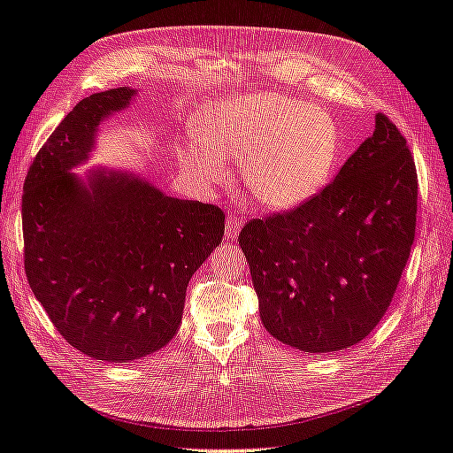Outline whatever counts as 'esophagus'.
I'll return each instance as SVG.
<instances>
[{"instance_id": "34e87169", "label": "esophagus", "mask_w": 453, "mask_h": 453, "mask_svg": "<svg viewBox=\"0 0 453 453\" xmlns=\"http://www.w3.org/2000/svg\"><path fill=\"white\" fill-rule=\"evenodd\" d=\"M242 219L236 213H230V217L226 219V226H225V236L228 240L236 238L240 234V228H242Z\"/></svg>"}]
</instances>
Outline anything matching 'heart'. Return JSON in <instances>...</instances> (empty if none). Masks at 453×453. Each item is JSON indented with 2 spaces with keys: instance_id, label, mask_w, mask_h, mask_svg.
<instances>
[{
  "instance_id": "heart-1",
  "label": "heart",
  "mask_w": 453,
  "mask_h": 453,
  "mask_svg": "<svg viewBox=\"0 0 453 453\" xmlns=\"http://www.w3.org/2000/svg\"><path fill=\"white\" fill-rule=\"evenodd\" d=\"M340 130L331 113L278 92H253L210 107L180 150L193 183L226 177V158H240L245 190L272 211L295 210L318 196L340 155Z\"/></svg>"
}]
</instances>
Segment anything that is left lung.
Instances as JSON below:
<instances>
[{"mask_svg":"<svg viewBox=\"0 0 453 453\" xmlns=\"http://www.w3.org/2000/svg\"><path fill=\"white\" fill-rule=\"evenodd\" d=\"M418 173L383 115L321 193L240 232L260 319L283 344L325 355L359 344L388 311L416 234Z\"/></svg>","mask_w":453,"mask_h":453,"instance_id":"8db88e82","label":"left lung"}]
</instances>
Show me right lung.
<instances>
[{
    "label": "right lung",
    "instance_id": "add662e5",
    "mask_svg": "<svg viewBox=\"0 0 453 453\" xmlns=\"http://www.w3.org/2000/svg\"><path fill=\"white\" fill-rule=\"evenodd\" d=\"M130 87L96 92L65 115L24 181V270L70 346L128 363L175 336L187 285L225 234L211 203L166 196L143 177L96 168L79 180L102 122L130 105Z\"/></svg>",
    "mask_w": 453,
    "mask_h": 453
}]
</instances>
